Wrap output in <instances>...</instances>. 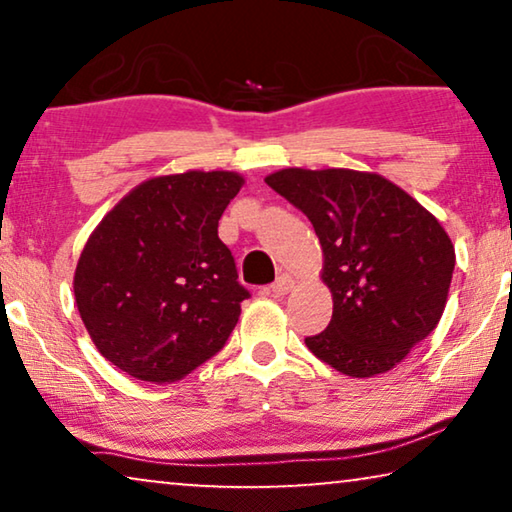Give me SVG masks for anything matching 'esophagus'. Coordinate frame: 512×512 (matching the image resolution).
I'll return each mask as SVG.
<instances>
[{
  "mask_svg": "<svg viewBox=\"0 0 512 512\" xmlns=\"http://www.w3.org/2000/svg\"><path fill=\"white\" fill-rule=\"evenodd\" d=\"M291 289H293V279H291L289 275H282V277H277V282L270 286L272 296H286V293H289Z\"/></svg>",
  "mask_w": 512,
  "mask_h": 512,
  "instance_id": "obj_1",
  "label": "esophagus"
}]
</instances>
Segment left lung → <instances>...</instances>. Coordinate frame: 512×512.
<instances>
[{
    "instance_id": "obj_1",
    "label": "left lung",
    "mask_w": 512,
    "mask_h": 512,
    "mask_svg": "<svg viewBox=\"0 0 512 512\" xmlns=\"http://www.w3.org/2000/svg\"><path fill=\"white\" fill-rule=\"evenodd\" d=\"M265 184L312 221L324 251L333 317L307 349L349 377L398 366L443 317L457 258L440 221L375 172L286 167Z\"/></svg>"
}]
</instances>
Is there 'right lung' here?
Wrapping results in <instances>:
<instances>
[{"instance_id":"add662e5","label":"right lung","mask_w":512,"mask_h":512,"mask_svg":"<svg viewBox=\"0 0 512 512\" xmlns=\"http://www.w3.org/2000/svg\"><path fill=\"white\" fill-rule=\"evenodd\" d=\"M242 184L226 170L153 177L90 233L76 307L97 352L123 373L170 384L226 345L249 291L219 219Z\"/></svg>"}]
</instances>
